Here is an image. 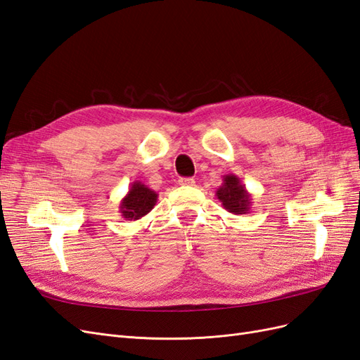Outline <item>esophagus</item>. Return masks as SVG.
<instances>
[{
    "mask_svg": "<svg viewBox=\"0 0 360 360\" xmlns=\"http://www.w3.org/2000/svg\"><path fill=\"white\" fill-rule=\"evenodd\" d=\"M179 184H181V186H193L195 184V180L193 179H180L179 180Z\"/></svg>",
    "mask_w": 360,
    "mask_h": 360,
    "instance_id": "1",
    "label": "esophagus"
}]
</instances>
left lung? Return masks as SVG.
<instances>
[{
	"instance_id": "left-lung-1",
	"label": "left lung",
	"mask_w": 360,
	"mask_h": 360,
	"mask_svg": "<svg viewBox=\"0 0 360 360\" xmlns=\"http://www.w3.org/2000/svg\"><path fill=\"white\" fill-rule=\"evenodd\" d=\"M216 197L222 202L224 209L233 214H246L252 205V195L234 174H226L222 177V184L217 188Z\"/></svg>"
}]
</instances>
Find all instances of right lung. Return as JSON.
Returning a JSON list of instances; mask_svg holds the SVG:
<instances>
[{"mask_svg":"<svg viewBox=\"0 0 360 360\" xmlns=\"http://www.w3.org/2000/svg\"><path fill=\"white\" fill-rule=\"evenodd\" d=\"M158 202V193L144 183L134 181L126 197L120 201V213L126 221H138L144 217Z\"/></svg>","mask_w":360,"mask_h":360,"instance_id":"1","label":"right lung"}]
</instances>
